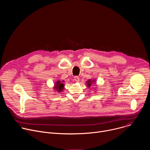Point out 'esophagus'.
<instances>
[{
    "label": "esophagus",
    "instance_id": "esophagus-1",
    "mask_svg": "<svg viewBox=\"0 0 150 150\" xmlns=\"http://www.w3.org/2000/svg\"><path fill=\"white\" fill-rule=\"evenodd\" d=\"M74 80L76 81V82H79V76H75V77H74Z\"/></svg>",
    "mask_w": 150,
    "mask_h": 150
}]
</instances>
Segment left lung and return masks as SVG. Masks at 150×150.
I'll return each mask as SVG.
<instances>
[{"label":"left lung","mask_w":150,"mask_h":150,"mask_svg":"<svg viewBox=\"0 0 150 150\" xmlns=\"http://www.w3.org/2000/svg\"><path fill=\"white\" fill-rule=\"evenodd\" d=\"M93 82H94V80H91V79H90V80H88L87 82V85H88V87H90V86H91V83H93Z\"/></svg>","instance_id":"left-lung-1"}]
</instances>
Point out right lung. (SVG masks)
<instances>
[{
    "instance_id": "obj_1",
    "label": "right lung",
    "mask_w": 150,
    "mask_h": 150,
    "mask_svg": "<svg viewBox=\"0 0 150 150\" xmlns=\"http://www.w3.org/2000/svg\"><path fill=\"white\" fill-rule=\"evenodd\" d=\"M63 82H64L63 81H62ZM55 87H54V88L57 90V91H62V90L63 89V87H64V84L62 83L60 81H58L56 82V83H55Z\"/></svg>"
}]
</instances>
